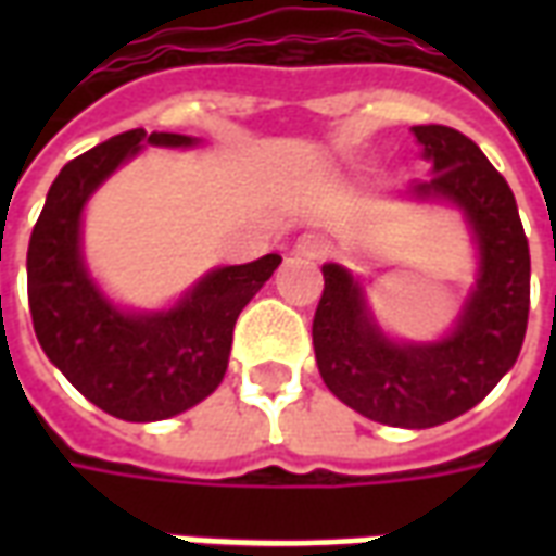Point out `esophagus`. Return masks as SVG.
<instances>
[{"mask_svg": "<svg viewBox=\"0 0 556 556\" xmlns=\"http://www.w3.org/2000/svg\"><path fill=\"white\" fill-rule=\"evenodd\" d=\"M294 253L303 255V258H325L330 253V241L321 235H301L294 243Z\"/></svg>", "mask_w": 556, "mask_h": 556, "instance_id": "34e87169", "label": "esophagus"}]
</instances>
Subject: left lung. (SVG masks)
Here are the masks:
<instances>
[{
  "label": "left lung",
  "mask_w": 556,
  "mask_h": 556,
  "mask_svg": "<svg viewBox=\"0 0 556 556\" xmlns=\"http://www.w3.org/2000/svg\"><path fill=\"white\" fill-rule=\"evenodd\" d=\"M431 163L417 202L462 211L477 247V282L450 333L431 342L396 339L378 325L363 282L327 262L313 345L327 390L363 417L431 429L479 405L518 361L530 313V247L503 175L473 139L443 125L410 127Z\"/></svg>",
  "instance_id": "1"
}]
</instances>
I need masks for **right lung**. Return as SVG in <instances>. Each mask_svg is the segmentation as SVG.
<instances>
[{
    "instance_id": "right-lung-1",
    "label": "right lung",
    "mask_w": 556,
    "mask_h": 556,
    "mask_svg": "<svg viewBox=\"0 0 556 556\" xmlns=\"http://www.w3.org/2000/svg\"><path fill=\"white\" fill-rule=\"evenodd\" d=\"M148 146L193 148L199 139L137 127L65 163L26 255L31 325L43 354L91 405L127 422L169 419L217 390L238 315L282 262L267 253L247 265L214 267L163 309L118 306L83 258V211Z\"/></svg>"
}]
</instances>
